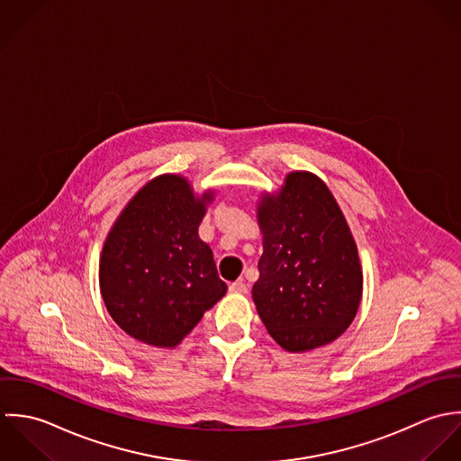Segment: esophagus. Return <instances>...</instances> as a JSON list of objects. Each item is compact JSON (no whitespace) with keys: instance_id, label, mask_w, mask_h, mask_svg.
I'll use <instances>...</instances> for the list:
<instances>
[{"instance_id":"34e87169","label":"esophagus","mask_w":461,"mask_h":461,"mask_svg":"<svg viewBox=\"0 0 461 461\" xmlns=\"http://www.w3.org/2000/svg\"><path fill=\"white\" fill-rule=\"evenodd\" d=\"M230 292L231 294H246L248 292V285L242 279H239V281L230 285Z\"/></svg>"}]
</instances>
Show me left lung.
<instances>
[{"label":"left lung","mask_w":461,"mask_h":461,"mask_svg":"<svg viewBox=\"0 0 461 461\" xmlns=\"http://www.w3.org/2000/svg\"><path fill=\"white\" fill-rule=\"evenodd\" d=\"M264 255L253 301L271 337L290 353L337 340L364 290L358 248L328 185L292 171L257 204Z\"/></svg>","instance_id":"8db88e82"}]
</instances>
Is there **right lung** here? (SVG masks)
I'll use <instances>...</instances> for the list:
<instances>
[{
	"instance_id": "obj_1",
	"label": "right lung",
	"mask_w": 461,
	"mask_h": 461,
	"mask_svg": "<svg viewBox=\"0 0 461 461\" xmlns=\"http://www.w3.org/2000/svg\"><path fill=\"white\" fill-rule=\"evenodd\" d=\"M215 192L180 175L144 185L110 228L99 290L115 324L139 342L176 348L228 290L199 224Z\"/></svg>"
}]
</instances>
